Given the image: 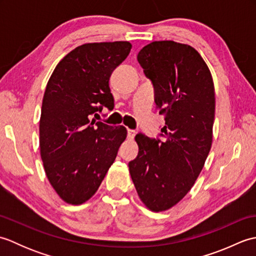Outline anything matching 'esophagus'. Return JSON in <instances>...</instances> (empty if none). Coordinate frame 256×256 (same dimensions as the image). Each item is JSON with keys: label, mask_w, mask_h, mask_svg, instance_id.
<instances>
[{"label": "esophagus", "mask_w": 256, "mask_h": 256, "mask_svg": "<svg viewBox=\"0 0 256 256\" xmlns=\"http://www.w3.org/2000/svg\"><path fill=\"white\" fill-rule=\"evenodd\" d=\"M135 136V131L131 128H128V138H133Z\"/></svg>", "instance_id": "1"}]
</instances>
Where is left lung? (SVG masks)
<instances>
[{
	"instance_id": "left-lung-1",
	"label": "left lung",
	"mask_w": 256,
	"mask_h": 256,
	"mask_svg": "<svg viewBox=\"0 0 256 256\" xmlns=\"http://www.w3.org/2000/svg\"><path fill=\"white\" fill-rule=\"evenodd\" d=\"M138 62L154 86L165 126L157 138L136 134L138 154L128 168L140 200L158 212L179 202L202 170L212 143L214 86L206 64L189 45L153 42Z\"/></svg>"
}]
</instances>
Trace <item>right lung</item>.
I'll list each match as a JSON object with an SVG mask.
<instances>
[{"label": "right lung", "mask_w": 256, "mask_h": 256, "mask_svg": "<svg viewBox=\"0 0 256 256\" xmlns=\"http://www.w3.org/2000/svg\"><path fill=\"white\" fill-rule=\"evenodd\" d=\"M128 42H92L64 56L46 86L40 121V156L64 201L90 199L126 138V128L90 121L114 101L108 80L131 52Z\"/></svg>", "instance_id": "1"}]
</instances>
